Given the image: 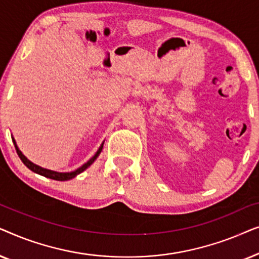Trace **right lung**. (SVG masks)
Masks as SVG:
<instances>
[{
    "label": "right lung",
    "instance_id": "1",
    "mask_svg": "<svg viewBox=\"0 0 259 259\" xmlns=\"http://www.w3.org/2000/svg\"><path fill=\"white\" fill-rule=\"evenodd\" d=\"M12 139H13L14 145H15L16 152H17V154H19L20 159H21V160H22L23 164L26 165L28 168L30 169V171L37 173V175H40V176H44V177H46V178H51V179H54V180H59V182H65V180H70V179L75 178L77 175H80V173H82L84 169L90 167V166L95 161V159L99 157V154L101 153L102 147H104V143H105V141H102V144L100 145V147L98 148V151L95 152V154L93 155V157H92L87 162H84L82 166H80L79 168L74 169V171H72V172H56V171H52V169H48V168H44V167H41V166H38L36 164H34V162H31L29 159H28L26 155H24L22 152L20 151V148H19V146H17V144H16L15 139H14V137H12Z\"/></svg>",
    "mask_w": 259,
    "mask_h": 259
}]
</instances>
